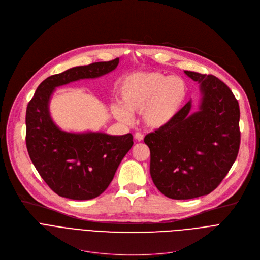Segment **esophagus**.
<instances>
[{
    "instance_id": "1",
    "label": "esophagus",
    "mask_w": 260,
    "mask_h": 260,
    "mask_svg": "<svg viewBox=\"0 0 260 260\" xmlns=\"http://www.w3.org/2000/svg\"><path fill=\"white\" fill-rule=\"evenodd\" d=\"M135 139L140 142V141H142L144 139V136L141 133H136L135 134Z\"/></svg>"
}]
</instances>
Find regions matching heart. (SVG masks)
<instances>
[{
    "mask_svg": "<svg viewBox=\"0 0 260 260\" xmlns=\"http://www.w3.org/2000/svg\"><path fill=\"white\" fill-rule=\"evenodd\" d=\"M186 86L177 77L161 73H138L126 78L120 88L121 106L114 108L116 118L129 122L128 112H142L145 125L159 128L168 125L179 113L186 99Z\"/></svg>",
    "mask_w": 260,
    "mask_h": 260,
    "instance_id": "b5f03b06",
    "label": "heart"
}]
</instances>
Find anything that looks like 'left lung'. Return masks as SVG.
Segmentation results:
<instances>
[{"label": "left lung", "mask_w": 260, "mask_h": 260, "mask_svg": "<svg viewBox=\"0 0 260 260\" xmlns=\"http://www.w3.org/2000/svg\"><path fill=\"white\" fill-rule=\"evenodd\" d=\"M200 84L199 112L187 102L168 125L145 136L151 151V176L160 192L182 200L209 195L221 183L240 146L237 99L213 75L184 72Z\"/></svg>", "instance_id": "obj_1"}]
</instances>
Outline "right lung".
Instances as JSON below:
<instances>
[{"instance_id": "obj_1", "label": "right lung", "mask_w": 260, "mask_h": 260, "mask_svg": "<svg viewBox=\"0 0 260 260\" xmlns=\"http://www.w3.org/2000/svg\"><path fill=\"white\" fill-rule=\"evenodd\" d=\"M119 58L77 66L41 83L26 109V146L38 173L54 193L74 200L98 197L112 182L122 159L132 148L133 135L72 134L52 122L49 98L57 86L114 71Z\"/></svg>"}]
</instances>
